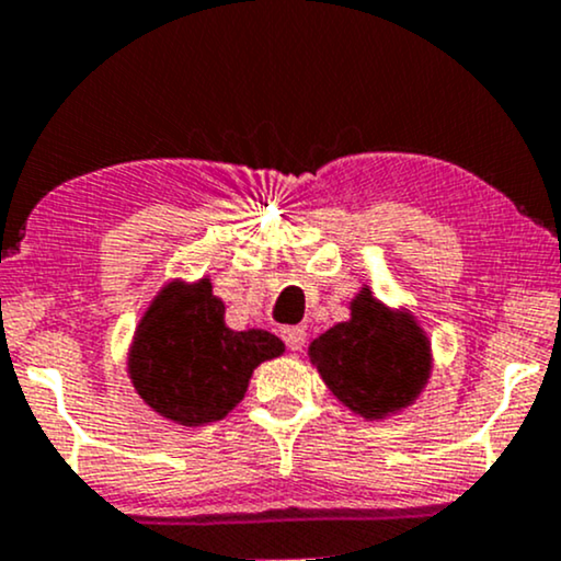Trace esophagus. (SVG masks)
<instances>
[{
	"mask_svg": "<svg viewBox=\"0 0 561 561\" xmlns=\"http://www.w3.org/2000/svg\"><path fill=\"white\" fill-rule=\"evenodd\" d=\"M282 340H285L289 351H302V345H306V330L302 327H285L282 330Z\"/></svg>",
	"mask_w": 561,
	"mask_h": 561,
	"instance_id": "obj_1",
	"label": "esophagus"
}]
</instances>
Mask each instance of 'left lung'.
<instances>
[{
    "instance_id": "left-lung-1",
    "label": "left lung",
    "mask_w": 561,
    "mask_h": 561,
    "mask_svg": "<svg viewBox=\"0 0 561 561\" xmlns=\"http://www.w3.org/2000/svg\"><path fill=\"white\" fill-rule=\"evenodd\" d=\"M337 401L364 420H385L416 401L433 369L430 340L414 317L390 311L364 287L351 319L334 324L308 347Z\"/></svg>"
}]
</instances>
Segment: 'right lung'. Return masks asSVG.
<instances>
[{
    "mask_svg": "<svg viewBox=\"0 0 561 561\" xmlns=\"http://www.w3.org/2000/svg\"><path fill=\"white\" fill-rule=\"evenodd\" d=\"M285 353L266 330L234 332L210 279L171 282L141 317L128 353V377L141 401L165 420L199 427L244 398L253 369Z\"/></svg>",
    "mask_w": 561,
    "mask_h": 561,
    "instance_id": "right-lung-1",
    "label": "right lung"
}]
</instances>
